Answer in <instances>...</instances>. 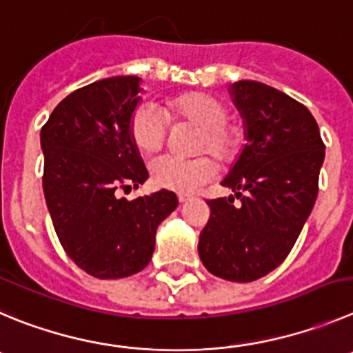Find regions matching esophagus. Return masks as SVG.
Wrapping results in <instances>:
<instances>
[{"instance_id": "34e87169", "label": "esophagus", "mask_w": 353, "mask_h": 353, "mask_svg": "<svg viewBox=\"0 0 353 353\" xmlns=\"http://www.w3.org/2000/svg\"><path fill=\"white\" fill-rule=\"evenodd\" d=\"M177 199H179L181 203H186V202H190V200H192L193 196L192 195H186V193H179V195H177Z\"/></svg>"}]
</instances>
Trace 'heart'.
Wrapping results in <instances>:
<instances>
[{
	"instance_id": "1",
	"label": "heart",
	"mask_w": 353,
	"mask_h": 353,
	"mask_svg": "<svg viewBox=\"0 0 353 353\" xmlns=\"http://www.w3.org/2000/svg\"><path fill=\"white\" fill-rule=\"evenodd\" d=\"M170 117L199 127L193 151L209 153L221 163L235 160L242 148L239 128L230 125L225 102L203 92L183 94L169 102ZM130 137L143 153H154L163 146L169 134V118L157 104L144 101L137 104L128 123ZM154 186L170 192L192 193L214 177V163L207 157L184 158L157 157L150 163Z\"/></svg>"
}]
</instances>
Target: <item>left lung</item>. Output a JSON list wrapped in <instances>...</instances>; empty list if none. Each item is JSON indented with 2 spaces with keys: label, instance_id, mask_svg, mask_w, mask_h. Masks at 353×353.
<instances>
[{
  "label": "left lung",
  "instance_id": "8db88e82",
  "mask_svg": "<svg viewBox=\"0 0 353 353\" xmlns=\"http://www.w3.org/2000/svg\"><path fill=\"white\" fill-rule=\"evenodd\" d=\"M230 94L245 144L221 183L233 195L207 200L199 254L212 275L252 282L281 265L298 240L317 199L325 146L310 111L284 92L242 80Z\"/></svg>",
  "mask_w": 353,
  "mask_h": 353
}]
</instances>
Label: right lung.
I'll return each mask as SVG.
<instances>
[{
  "mask_svg": "<svg viewBox=\"0 0 353 353\" xmlns=\"http://www.w3.org/2000/svg\"><path fill=\"white\" fill-rule=\"evenodd\" d=\"M141 78L113 77L62 99L41 128L43 193L65 254L95 279H123L148 266L157 228L177 207L160 190L136 200L148 170L128 130Z\"/></svg>",
  "mask_w": 353,
  "mask_h": 353,
  "instance_id": "add662e5",
  "label": "right lung"
}]
</instances>
